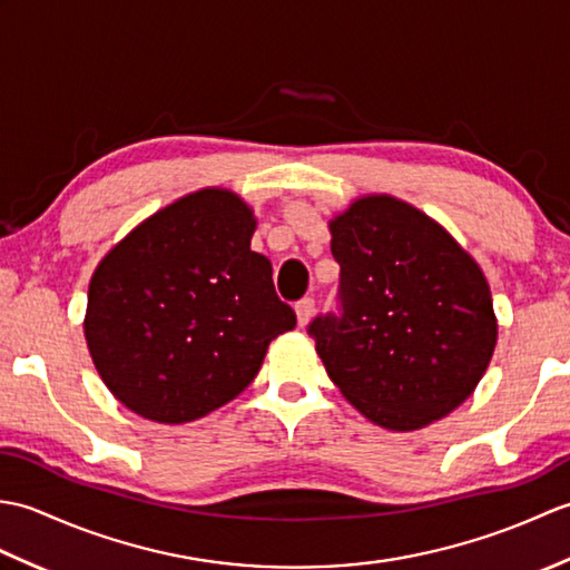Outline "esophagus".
<instances>
[{"instance_id":"obj_1","label":"esophagus","mask_w":570,"mask_h":570,"mask_svg":"<svg viewBox=\"0 0 570 570\" xmlns=\"http://www.w3.org/2000/svg\"><path fill=\"white\" fill-rule=\"evenodd\" d=\"M313 313H316V301H313L311 296L301 298L296 304V318H298V325L304 328V325L313 318Z\"/></svg>"}]
</instances>
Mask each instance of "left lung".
<instances>
[{"mask_svg": "<svg viewBox=\"0 0 570 570\" xmlns=\"http://www.w3.org/2000/svg\"><path fill=\"white\" fill-rule=\"evenodd\" d=\"M331 235L341 308L308 325L328 377L384 429L448 416L475 392L498 343L478 262L392 196L355 200L331 220Z\"/></svg>", "mask_w": 570, "mask_h": 570, "instance_id": "obj_1", "label": "left lung"}]
</instances>
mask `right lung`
I'll use <instances>...</instances> for the list:
<instances>
[{
    "label": "right lung",
    "instance_id": "1",
    "mask_svg": "<svg viewBox=\"0 0 570 570\" xmlns=\"http://www.w3.org/2000/svg\"><path fill=\"white\" fill-rule=\"evenodd\" d=\"M254 215L203 188L147 217L98 264L85 341L102 382L135 414L196 421L247 390L266 347L296 325L272 262L249 249Z\"/></svg>",
    "mask_w": 570,
    "mask_h": 570
}]
</instances>
